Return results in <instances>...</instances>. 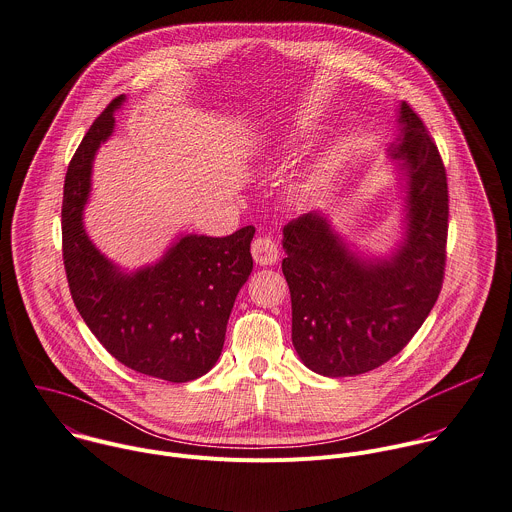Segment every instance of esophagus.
I'll use <instances>...</instances> for the list:
<instances>
[{"label": "esophagus", "instance_id": "34e87169", "mask_svg": "<svg viewBox=\"0 0 512 512\" xmlns=\"http://www.w3.org/2000/svg\"><path fill=\"white\" fill-rule=\"evenodd\" d=\"M251 253L255 263L259 265H273L279 259V249L277 243L271 237H257L251 245Z\"/></svg>", "mask_w": 512, "mask_h": 512}]
</instances>
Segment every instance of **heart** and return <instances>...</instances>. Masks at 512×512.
<instances>
[{
	"label": "heart",
	"instance_id": "1",
	"mask_svg": "<svg viewBox=\"0 0 512 512\" xmlns=\"http://www.w3.org/2000/svg\"><path fill=\"white\" fill-rule=\"evenodd\" d=\"M311 191H313V181H309V179H303V181H299V183L295 185V195H297L299 199H305Z\"/></svg>",
	"mask_w": 512,
	"mask_h": 512
}]
</instances>
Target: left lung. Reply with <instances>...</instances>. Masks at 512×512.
Here are the masks:
<instances>
[{
    "instance_id": "1",
    "label": "left lung",
    "mask_w": 512,
    "mask_h": 512,
    "mask_svg": "<svg viewBox=\"0 0 512 512\" xmlns=\"http://www.w3.org/2000/svg\"><path fill=\"white\" fill-rule=\"evenodd\" d=\"M392 144L406 179V235L388 259L352 251L319 213L283 227L291 339L301 362L327 378L358 376L400 354L434 307L446 267L448 183L422 118L400 104Z\"/></svg>"
}]
</instances>
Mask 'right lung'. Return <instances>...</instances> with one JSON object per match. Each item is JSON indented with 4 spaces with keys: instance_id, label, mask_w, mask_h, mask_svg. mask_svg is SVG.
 <instances>
[{
    "instance_id": "add662e5",
    "label": "right lung",
    "mask_w": 512,
    "mask_h": 512,
    "mask_svg": "<svg viewBox=\"0 0 512 512\" xmlns=\"http://www.w3.org/2000/svg\"><path fill=\"white\" fill-rule=\"evenodd\" d=\"M116 96L76 148L64 181L62 255L72 299L98 342L126 368L166 382H191L219 360L239 289L253 271L255 227L229 237L185 235L164 257L122 273L88 239L82 213L92 160L114 130Z\"/></svg>"
}]
</instances>
